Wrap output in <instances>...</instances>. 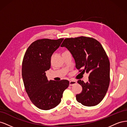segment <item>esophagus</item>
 <instances>
[{"mask_svg": "<svg viewBox=\"0 0 127 127\" xmlns=\"http://www.w3.org/2000/svg\"><path fill=\"white\" fill-rule=\"evenodd\" d=\"M77 83V82L75 81V80H70V81L69 82V85L70 86H72L75 85V84H76Z\"/></svg>", "mask_w": 127, "mask_h": 127, "instance_id": "34e87169", "label": "esophagus"}]
</instances>
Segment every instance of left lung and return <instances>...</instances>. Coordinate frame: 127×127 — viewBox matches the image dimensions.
<instances>
[{
    "label": "left lung",
    "mask_w": 127,
    "mask_h": 127,
    "mask_svg": "<svg viewBox=\"0 0 127 127\" xmlns=\"http://www.w3.org/2000/svg\"><path fill=\"white\" fill-rule=\"evenodd\" d=\"M61 47L70 52L79 72L90 74L87 82L77 81L83 90L76 95V100L87 106L97 105L104 97L110 80V61L102 45L93 38L80 36L66 38Z\"/></svg>",
    "instance_id": "8db88e82"
}]
</instances>
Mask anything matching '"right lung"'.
<instances>
[{
  "mask_svg": "<svg viewBox=\"0 0 127 127\" xmlns=\"http://www.w3.org/2000/svg\"><path fill=\"white\" fill-rule=\"evenodd\" d=\"M64 39H43L33 42L27 49L22 63V75L30 100L38 108L48 110L61 102L68 80H49L45 71L51 67V57Z\"/></svg>",
  "mask_w": 127,
  "mask_h": 127,
  "instance_id": "add662e5",
  "label": "right lung"
}]
</instances>
